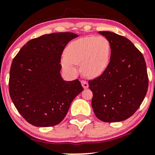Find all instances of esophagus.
I'll use <instances>...</instances> for the list:
<instances>
[{
  "mask_svg": "<svg viewBox=\"0 0 155 155\" xmlns=\"http://www.w3.org/2000/svg\"><path fill=\"white\" fill-rule=\"evenodd\" d=\"M81 85H82V87L84 88V89L88 88L89 84H88L87 81H85V80H82V81H81Z\"/></svg>",
  "mask_w": 155,
  "mask_h": 155,
  "instance_id": "34e87169",
  "label": "esophagus"
}]
</instances>
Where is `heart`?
<instances>
[{"instance_id":"b5f03b06","label":"heart","mask_w":155,"mask_h":155,"mask_svg":"<svg viewBox=\"0 0 155 155\" xmlns=\"http://www.w3.org/2000/svg\"><path fill=\"white\" fill-rule=\"evenodd\" d=\"M111 44L106 37L87 36L73 41L65 49L62 60L63 66L72 74H76L74 65L81 63L85 76H99L108 67L111 56Z\"/></svg>"}]
</instances>
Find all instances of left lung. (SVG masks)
Segmentation results:
<instances>
[{
    "instance_id": "left-lung-1",
    "label": "left lung",
    "mask_w": 155,
    "mask_h": 155,
    "mask_svg": "<svg viewBox=\"0 0 155 155\" xmlns=\"http://www.w3.org/2000/svg\"><path fill=\"white\" fill-rule=\"evenodd\" d=\"M99 33L109 41L111 51L104 72L88 81L93 94L92 107L103 122H121L132 116L147 95V65L142 53L129 39L112 32Z\"/></svg>"
}]
</instances>
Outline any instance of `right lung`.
I'll list each match as a JSON object with an SVG mask.
<instances>
[{"instance_id":"obj_1","label":"right lung","mask_w":155,"mask_h":155,"mask_svg":"<svg viewBox=\"0 0 155 155\" xmlns=\"http://www.w3.org/2000/svg\"><path fill=\"white\" fill-rule=\"evenodd\" d=\"M74 33H54L28 41L10 68L8 90L16 108L36 127L58 124L66 116L73 100L84 90L79 79H62L61 56Z\"/></svg>"}]
</instances>
